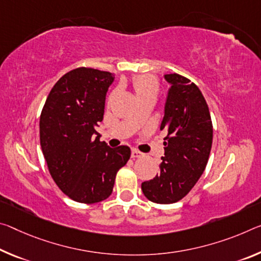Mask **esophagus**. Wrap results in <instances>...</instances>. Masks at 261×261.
Wrapping results in <instances>:
<instances>
[{
    "instance_id": "34e87169",
    "label": "esophagus",
    "mask_w": 261,
    "mask_h": 261,
    "mask_svg": "<svg viewBox=\"0 0 261 261\" xmlns=\"http://www.w3.org/2000/svg\"><path fill=\"white\" fill-rule=\"evenodd\" d=\"M143 155V153L142 152H139L138 150H135V148H134V150H132L131 151V156H132V158H140V156H142Z\"/></svg>"
}]
</instances>
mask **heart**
<instances>
[{
	"label": "heart",
	"instance_id": "1",
	"mask_svg": "<svg viewBox=\"0 0 261 261\" xmlns=\"http://www.w3.org/2000/svg\"><path fill=\"white\" fill-rule=\"evenodd\" d=\"M135 92L137 97L145 96H156L159 93V82L154 76L148 75V74H142L134 79L132 81Z\"/></svg>",
	"mask_w": 261,
	"mask_h": 261
}]
</instances>
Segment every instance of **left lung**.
I'll return each mask as SVG.
<instances>
[{"label": "left lung", "mask_w": 261, "mask_h": 261, "mask_svg": "<svg viewBox=\"0 0 261 261\" xmlns=\"http://www.w3.org/2000/svg\"><path fill=\"white\" fill-rule=\"evenodd\" d=\"M168 89L160 130L165 155L160 172L142 184L147 200L154 203H175L185 197L204 172L213 144V123L208 105L198 87L179 74L164 76Z\"/></svg>", "instance_id": "obj_1"}]
</instances>
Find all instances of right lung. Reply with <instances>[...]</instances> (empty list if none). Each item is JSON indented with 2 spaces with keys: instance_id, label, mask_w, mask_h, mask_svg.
I'll use <instances>...</instances> for the list:
<instances>
[{
  "instance_id": "add662e5",
  "label": "right lung",
  "mask_w": 261,
  "mask_h": 261,
  "mask_svg": "<svg viewBox=\"0 0 261 261\" xmlns=\"http://www.w3.org/2000/svg\"><path fill=\"white\" fill-rule=\"evenodd\" d=\"M114 74L79 67L49 92L39 121L40 146L49 174L61 192L80 203H97L113 193L129 146L110 148L96 131Z\"/></svg>"
}]
</instances>
